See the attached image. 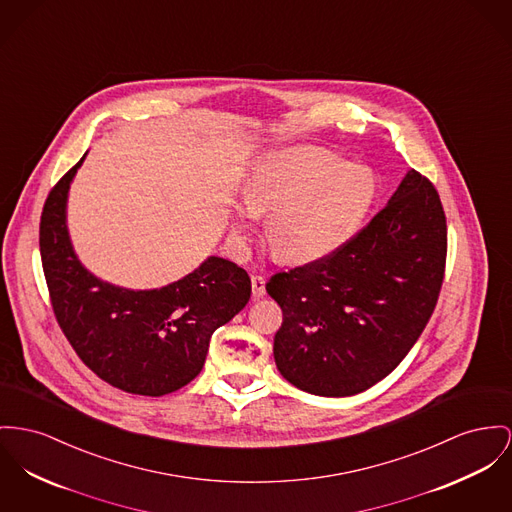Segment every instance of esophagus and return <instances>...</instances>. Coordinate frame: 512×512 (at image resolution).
<instances>
[{
	"mask_svg": "<svg viewBox=\"0 0 512 512\" xmlns=\"http://www.w3.org/2000/svg\"><path fill=\"white\" fill-rule=\"evenodd\" d=\"M264 293H266V279L262 275H252V295L260 299L264 297Z\"/></svg>",
	"mask_w": 512,
	"mask_h": 512,
	"instance_id": "34e87169",
	"label": "esophagus"
}]
</instances>
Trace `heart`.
Segmentation results:
<instances>
[{
  "mask_svg": "<svg viewBox=\"0 0 512 512\" xmlns=\"http://www.w3.org/2000/svg\"><path fill=\"white\" fill-rule=\"evenodd\" d=\"M371 169L347 165L322 149L273 153L250 174L244 200L268 215V239L287 262L328 256L361 227L375 202ZM244 237V227H239Z\"/></svg>",
  "mask_w": 512,
  "mask_h": 512,
  "instance_id": "obj_1",
  "label": "heart"
}]
</instances>
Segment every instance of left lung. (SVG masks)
<instances>
[{"mask_svg": "<svg viewBox=\"0 0 512 512\" xmlns=\"http://www.w3.org/2000/svg\"><path fill=\"white\" fill-rule=\"evenodd\" d=\"M446 217L433 182L409 171L390 202L340 248L275 273L273 340L283 378L318 396H353L390 375L437 307Z\"/></svg>", "mask_w": 512, "mask_h": 512, "instance_id": "8db88e82", "label": "left lung"}]
</instances>
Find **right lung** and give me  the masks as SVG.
Instances as JSON below:
<instances>
[{
	"instance_id": "obj_1",
	"label": "right lung",
	"mask_w": 512,
	"mask_h": 512,
	"mask_svg": "<svg viewBox=\"0 0 512 512\" xmlns=\"http://www.w3.org/2000/svg\"><path fill=\"white\" fill-rule=\"evenodd\" d=\"M71 167L50 190L40 215V258L54 316L79 359L110 386L165 396L192 382L211 334L246 307L250 277L211 256L196 272L163 289L128 291L87 272L66 227Z\"/></svg>"
}]
</instances>
